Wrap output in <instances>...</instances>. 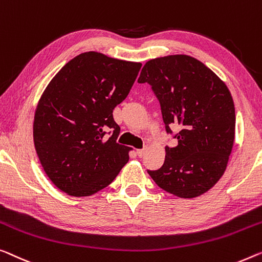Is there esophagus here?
<instances>
[{
  "instance_id": "34e87169",
  "label": "esophagus",
  "mask_w": 262,
  "mask_h": 262,
  "mask_svg": "<svg viewBox=\"0 0 262 262\" xmlns=\"http://www.w3.org/2000/svg\"><path fill=\"white\" fill-rule=\"evenodd\" d=\"M136 154H138L139 158H142V156H144V154H146V149H138L136 150Z\"/></svg>"
}]
</instances>
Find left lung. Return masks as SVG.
Instances as JSON below:
<instances>
[{"label": "left lung", "mask_w": 262, "mask_h": 262, "mask_svg": "<svg viewBox=\"0 0 262 262\" xmlns=\"http://www.w3.org/2000/svg\"><path fill=\"white\" fill-rule=\"evenodd\" d=\"M139 83H149L161 107L166 146L161 168L147 170L160 188L179 198L206 193L224 175L235 135V108L227 85L196 58L169 55L148 61Z\"/></svg>", "instance_id": "1"}]
</instances>
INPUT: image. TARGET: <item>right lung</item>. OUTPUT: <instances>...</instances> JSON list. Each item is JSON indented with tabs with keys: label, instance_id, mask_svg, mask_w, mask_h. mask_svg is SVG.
<instances>
[{
	"label": "right lung",
	"instance_id": "right-lung-1",
	"mask_svg": "<svg viewBox=\"0 0 262 262\" xmlns=\"http://www.w3.org/2000/svg\"><path fill=\"white\" fill-rule=\"evenodd\" d=\"M141 66L82 53L47 85L35 111L34 144L46 174L62 192L95 194L128 162L130 148L116 142L120 127L113 111L129 94Z\"/></svg>",
	"mask_w": 262,
	"mask_h": 262
}]
</instances>
